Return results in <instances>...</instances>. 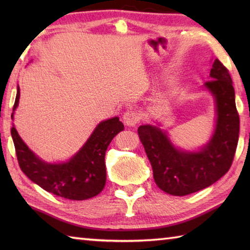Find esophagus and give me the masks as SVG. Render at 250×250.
Wrapping results in <instances>:
<instances>
[{
	"label": "esophagus",
	"mask_w": 250,
	"mask_h": 250,
	"mask_svg": "<svg viewBox=\"0 0 250 250\" xmlns=\"http://www.w3.org/2000/svg\"><path fill=\"white\" fill-rule=\"evenodd\" d=\"M140 121V116L134 110L125 111L124 115V122L128 126H135Z\"/></svg>",
	"instance_id": "esophagus-1"
}]
</instances>
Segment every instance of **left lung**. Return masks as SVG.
I'll use <instances>...</instances> for the list:
<instances>
[{
	"instance_id": "obj_1",
	"label": "left lung",
	"mask_w": 250,
	"mask_h": 250,
	"mask_svg": "<svg viewBox=\"0 0 250 250\" xmlns=\"http://www.w3.org/2000/svg\"><path fill=\"white\" fill-rule=\"evenodd\" d=\"M204 83L216 104V125L209 142L199 150L175 147L167 132L157 125H141L140 140L149 159L153 179L164 192L183 196L213 185L229 171L235 155L240 117L229 71L216 59Z\"/></svg>"
}]
</instances>
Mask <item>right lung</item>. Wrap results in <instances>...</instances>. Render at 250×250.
Masks as SVG:
<instances>
[{
    "label": "right lung",
    "instance_id": "add662e5",
    "mask_svg": "<svg viewBox=\"0 0 250 250\" xmlns=\"http://www.w3.org/2000/svg\"><path fill=\"white\" fill-rule=\"evenodd\" d=\"M20 89L17 87L13 111L19 104ZM14 113L12 114V119ZM118 117L101 121L87 142L70 160L48 163L37 157L21 140L15 125L12 128L16 155L19 167L32 182L47 192L61 198L82 201L98 195L106 183L105 152L111 140L124 131Z\"/></svg>",
    "mask_w": 250,
    "mask_h": 250
}]
</instances>
